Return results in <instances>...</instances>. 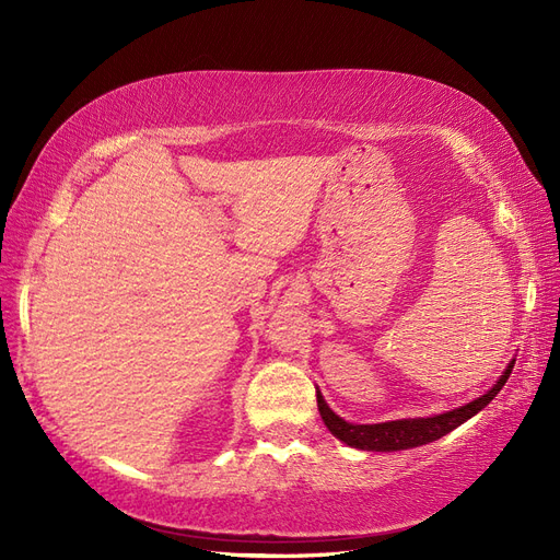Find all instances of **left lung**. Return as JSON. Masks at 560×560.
<instances>
[{"mask_svg": "<svg viewBox=\"0 0 560 560\" xmlns=\"http://www.w3.org/2000/svg\"><path fill=\"white\" fill-rule=\"evenodd\" d=\"M514 362H510V366L504 369V374L500 376V381L488 389L486 395L477 397L474 401L460 406V409H453L446 413L439 416H430V418H404V420H387V422H376V425H354V422H348L343 418H338L325 401V397L319 395L317 389V409L325 425L329 428V432L341 439L343 444L352 446V448H362V451H404V448H416L422 444L436 442L444 434L453 432L457 425H463L471 416H477L483 406H488L490 401L495 399V395L502 389V385L510 378Z\"/></svg>", "mask_w": 560, "mask_h": 560, "instance_id": "8db88e82", "label": "left lung"}]
</instances>
